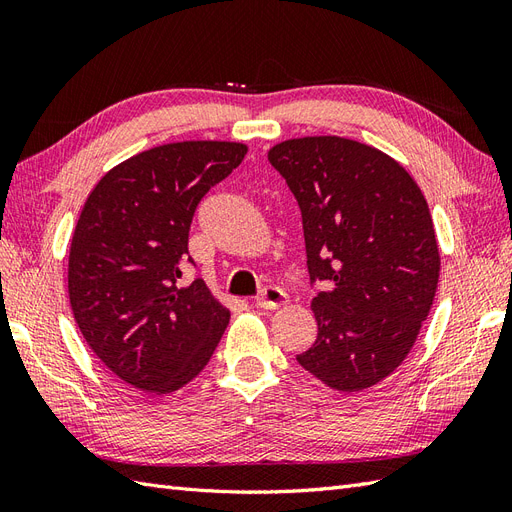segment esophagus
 Segmentation results:
<instances>
[{"mask_svg":"<svg viewBox=\"0 0 512 512\" xmlns=\"http://www.w3.org/2000/svg\"><path fill=\"white\" fill-rule=\"evenodd\" d=\"M286 303H288V294L277 286H267L260 292V297L256 299V305L262 309H277Z\"/></svg>","mask_w":512,"mask_h":512,"instance_id":"obj_1","label":"esophagus"}]
</instances>
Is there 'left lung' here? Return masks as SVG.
Masks as SVG:
<instances>
[{
  "label": "left lung",
  "instance_id": "8db88e82",
  "mask_svg": "<svg viewBox=\"0 0 512 512\" xmlns=\"http://www.w3.org/2000/svg\"><path fill=\"white\" fill-rule=\"evenodd\" d=\"M269 162L299 203L309 280L327 282L297 361L335 391L369 389L404 363L436 297L427 200L397 160L342 136L290 138Z\"/></svg>",
  "mask_w": 512,
  "mask_h": 512
}]
</instances>
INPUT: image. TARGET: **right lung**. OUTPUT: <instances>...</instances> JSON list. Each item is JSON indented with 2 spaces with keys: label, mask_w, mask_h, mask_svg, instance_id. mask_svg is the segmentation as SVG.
I'll use <instances>...</instances> for the list:
<instances>
[{
  "label": "right lung",
  "mask_w": 512,
  "mask_h": 512,
  "mask_svg": "<svg viewBox=\"0 0 512 512\" xmlns=\"http://www.w3.org/2000/svg\"><path fill=\"white\" fill-rule=\"evenodd\" d=\"M245 153L228 141L160 145L108 170L87 198L70 243L72 314L134 389L175 393L220 344L230 312L203 280H179L198 203Z\"/></svg>",
  "instance_id": "right-lung-1"
}]
</instances>
